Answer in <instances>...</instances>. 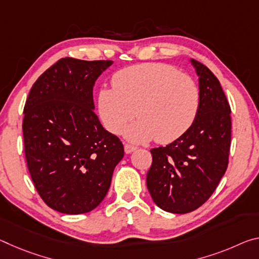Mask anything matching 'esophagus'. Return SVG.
Masks as SVG:
<instances>
[{"mask_svg": "<svg viewBox=\"0 0 259 259\" xmlns=\"http://www.w3.org/2000/svg\"><path fill=\"white\" fill-rule=\"evenodd\" d=\"M136 149H137L136 146H133V145H129V144H125L124 145V152H125L126 154L131 153V152H134Z\"/></svg>", "mask_w": 259, "mask_h": 259, "instance_id": "1", "label": "esophagus"}]
</instances>
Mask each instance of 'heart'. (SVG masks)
I'll use <instances>...</instances> for the list:
<instances>
[{
  "label": "heart",
  "mask_w": 259,
  "mask_h": 259,
  "mask_svg": "<svg viewBox=\"0 0 259 259\" xmlns=\"http://www.w3.org/2000/svg\"><path fill=\"white\" fill-rule=\"evenodd\" d=\"M113 89H102L98 108L102 122L112 134H121L131 142H173L195 122L200 92L191 77L171 65L143 63L115 73Z\"/></svg>",
  "instance_id": "b5f03b06"
}]
</instances>
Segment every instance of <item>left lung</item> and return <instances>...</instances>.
Instances as JSON below:
<instances>
[{"mask_svg": "<svg viewBox=\"0 0 259 259\" xmlns=\"http://www.w3.org/2000/svg\"><path fill=\"white\" fill-rule=\"evenodd\" d=\"M199 81L200 105L186 134L166 146L151 150L146 184L153 202L163 211L184 214L206 202L228 166L231 107L213 72L190 60Z\"/></svg>", "mask_w": 259, "mask_h": 259, "instance_id": "8db88e82", "label": "left lung"}]
</instances>
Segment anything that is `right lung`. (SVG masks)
I'll return each instance as SVG.
<instances>
[{
	"label": "right lung",
	"instance_id": "1",
	"mask_svg": "<svg viewBox=\"0 0 259 259\" xmlns=\"http://www.w3.org/2000/svg\"><path fill=\"white\" fill-rule=\"evenodd\" d=\"M112 64L61 59L28 93L23 121L27 168L41 198L57 212L94 210L124 155L122 142L94 113V83Z\"/></svg>",
	"mask_w": 259,
	"mask_h": 259
}]
</instances>
